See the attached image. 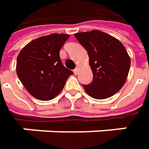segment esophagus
Returning a JSON list of instances; mask_svg holds the SVG:
<instances>
[{
  "label": "esophagus",
  "instance_id": "34e87169",
  "mask_svg": "<svg viewBox=\"0 0 149 149\" xmlns=\"http://www.w3.org/2000/svg\"><path fill=\"white\" fill-rule=\"evenodd\" d=\"M78 73H79V68H78V67H76V68L74 70V74H77Z\"/></svg>",
  "mask_w": 149,
  "mask_h": 149
}]
</instances>
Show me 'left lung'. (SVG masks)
<instances>
[{
    "label": "left lung",
    "instance_id": "obj_1",
    "mask_svg": "<svg viewBox=\"0 0 149 149\" xmlns=\"http://www.w3.org/2000/svg\"><path fill=\"white\" fill-rule=\"evenodd\" d=\"M87 50L93 80L83 84L86 93L94 99L104 100L116 94L123 86L129 74L130 58L118 40L100 31L74 34Z\"/></svg>",
    "mask_w": 149,
    "mask_h": 149
}]
</instances>
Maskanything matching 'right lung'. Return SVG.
Instances as JSON below:
<instances>
[{
	"instance_id": "1",
	"label": "right lung",
	"mask_w": 149,
	"mask_h": 149,
	"mask_svg": "<svg viewBox=\"0 0 149 149\" xmlns=\"http://www.w3.org/2000/svg\"><path fill=\"white\" fill-rule=\"evenodd\" d=\"M70 35L51 34L27 44L17 56L16 73L31 95L40 100L54 99L73 72L63 65L60 50Z\"/></svg>"
}]
</instances>
